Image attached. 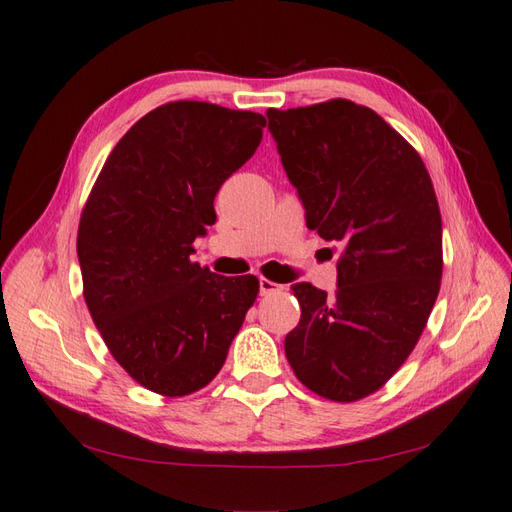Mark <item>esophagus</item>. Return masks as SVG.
<instances>
[{"label": "esophagus", "instance_id": "obj_1", "mask_svg": "<svg viewBox=\"0 0 512 512\" xmlns=\"http://www.w3.org/2000/svg\"><path fill=\"white\" fill-rule=\"evenodd\" d=\"M281 290H283V285L272 283L270 279H259V294L261 296H268L272 292H281Z\"/></svg>", "mask_w": 512, "mask_h": 512}]
</instances>
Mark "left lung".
<instances>
[{
	"instance_id": "1",
	"label": "left lung",
	"mask_w": 512,
	"mask_h": 512,
	"mask_svg": "<svg viewBox=\"0 0 512 512\" xmlns=\"http://www.w3.org/2000/svg\"><path fill=\"white\" fill-rule=\"evenodd\" d=\"M307 227L342 246L335 296L296 283L285 337L296 378L335 402L381 389L411 355L439 294L441 214L422 157L348 99L268 110Z\"/></svg>"
}]
</instances>
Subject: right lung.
<instances>
[{
	"label": "right lung",
	"instance_id": "right-lung-1",
	"mask_svg": "<svg viewBox=\"0 0 512 512\" xmlns=\"http://www.w3.org/2000/svg\"><path fill=\"white\" fill-rule=\"evenodd\" d=\"M266 119L205 101L151 110L108 155L77 231L84 298L112 357L168 398L220 372L259 281L192 264L214 199L257 151Z\"/></svg>",
	"mask_w": 512,
	"mask_h": 512
}]
</instances>
